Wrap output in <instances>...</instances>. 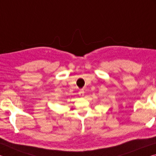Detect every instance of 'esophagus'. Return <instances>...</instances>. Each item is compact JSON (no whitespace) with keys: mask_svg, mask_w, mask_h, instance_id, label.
<instances>
[{"mask_svg":"<svg viewBox=\"0 0 156 156\" xmlns=\"http://www.w3.org/2000/svg\"><path fill=\"white\" fill-rule=\"evenodd\" d=\"M78 94H79V96H83L84 94V91L83 90H81V91H80L78 92Z\"/></svg>","mask_w":156,"mask_h":156,"instance_id":"obj_1","label":"esophagus"}]
</instances>
